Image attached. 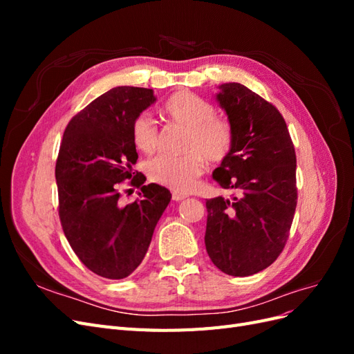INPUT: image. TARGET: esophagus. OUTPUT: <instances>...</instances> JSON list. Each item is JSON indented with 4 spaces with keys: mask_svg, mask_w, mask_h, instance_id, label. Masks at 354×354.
Instances as JSON below:
<instances>
[{
    "mask_svg": "<svg viewBox=\"0 0 354 354\" xmlns=\"http://www.w3.org/2000/svg\"><path fill=\"white\" fill-rule=\"evenodd\" d=\"M187 198V195H185V194H178V192H174L173 194V201H176V202H178V201H183V199H186Z\"/></svg>",
    "mask_w": 354,
    "mask_h": 354,
    "instance_id": "34e87169",
    "label": "esophagus"
}]
</instances>
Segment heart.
Returning <instances> with one entry per match:
<instances>
[{"label":"heart","mask_w":354,"mask_h":354,"mask_svg":"<svg viewBox=\"0 0 354 354\" xmlns=\"http://www.w3.org/2000/svg\"><path fill=\"white\" fill-rule=\"evenodd\" d=\"M169 121L187 128L183 156L160 155L146 167L147 177L153 183L173 189L180 194L192 192L198 178L205 173L207 162L218 164L226 159L233 146V128L224 118L216 116V108L199 95L180 91L171 95L164 106ZM133 142L138 151L153 153L159 147V130L147 113L136 116L131 127Z\"/></svg>","instance_id":"1"}]
</instances>
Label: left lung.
Instances as JSON below:
<instances>
[{
  "label": "left lung",
  "mask_w": 354,
  "mask_h": 354,
  "mask_svg": "<svg viewBox=\"0 0 354 354\" xmlns=\"http://www.w3.org/2000/svg\"><path fill=\"white\" fill-rule=\"evenodd\" d=\"M218 88L233 146L212 178L238 195L207 199L205 246L223 273L251 276L269 267L288 241L297 207L295 149L272 103L238 82Z\"/></svg>",
  "instance_id": "obj_1"
}]
</instances>
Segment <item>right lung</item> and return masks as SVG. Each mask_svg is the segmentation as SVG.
<instances>
[{
    "label": "right lung",
    "instance_id": "add662e5",
    "mask_svg": "<svg viewBox=\"0 0 354 354\" xmlns=\"http://www.w3.org/2000/svg\"><path fill=\"white\" fill-rule=\"evenodd\" d=\"M156 97L153 90L115 87L99 95L69 121L56 162L59 217L81 263L108 279L131 274L147 252L152 234L171 201L169 190L137 174L140 187L128 205L120 185L137 162L131 127Z\"/></svg>",
    "mask_w": 354,
    "mask_h": 354
}]
</instances>
